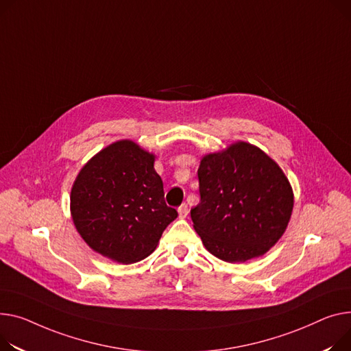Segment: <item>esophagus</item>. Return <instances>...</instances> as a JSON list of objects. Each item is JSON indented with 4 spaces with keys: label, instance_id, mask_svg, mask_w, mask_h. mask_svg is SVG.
Listing matches in <instances>:
<instances>
[{
    "label": "esophagus",
    "instance_id": "34e87169",
    "mask_svg": "<svg viewBox=\"0 0 351 351\" xmlns=\"http://www.w3.org/2000/svg\"><path fill=\"white\" fill-rule=\"evenodd\" d=\"M188 212H189V208H188V204H186V203H183L178 207V213H179L180 219H184L186 216H188Z\"/></svg>",
    "mask_w": 351,
    "mask_h": 351
}]
</instances>
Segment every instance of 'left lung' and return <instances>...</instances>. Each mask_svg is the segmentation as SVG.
I'll list each match as a JSON object with an SVG mask.
<instances>
[{"mask_svg": "<svg viewBox=\"0 0 351 351\" xmlns=\"http://www.w3.org/2000/svg\"><path fill=\"white\" fill-rule=\"evenodd\" d=\"M200 202L191 210L204 247L228 263L265 254L284 234L293 195L276 163L247 143L204 156L197 169Z\"/></svg>", "mask_w": 351, "mask_h": 351, "instance_id": "8db88e82", "label": "left lung"}]
</instances>
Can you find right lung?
<instances>
[{
  "instance_id": "right-lung-1",
  "label": "right lung",
  "mask_w": 351,
  "mask_h": 351,
  "mask_svg": "<svg viewBox=\"0 0 351 351\" xmlns=\"http://www.w3.org/2000/svg\"><path fill=\"white\" fill-rule=\"evenodd\" d=\"M154 159L135 143L119 141L91 158L73 184L70 208L77 231L117 263L147 258L178 217L165 203Z\"/></svg>"
}]
</instances>
